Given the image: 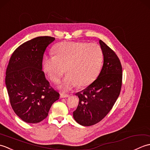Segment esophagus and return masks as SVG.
Wrapping results in <instances>:
<instances>
[{"label": "esophagus", "instance_id": "34e87169", "mask_svg": "<svg viewBox=\"0 0 150 150\" xmlns=\"http://www.w3.org/2000/svg\"><path fill=\"white\" fill-rule=\"evenodd\" d=\"M69 97V95L68 94H63L61 93L60 95V98H67V97Z\"/></svg>", "mask_w": 150, "mask_h": 150}]
</instances>
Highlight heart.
I'll return each mask as SVG.
<instances>
[{
	"label": "heart",
	"mask_w": 150,
	"mask_h": 150,
	"mask_svg": "<svg viewBox=\"0 0 150 150\" xmlns=\"http://www.w3.org/2000/svg\"><path fill=\"white\" fill-rule=\"evenodd\" d=\"M55 55L44 57V71L53 82H58L66 71L68 74L60 81L59 89L68 91L78 85L84 87L91 84L99 75L103 52L95 43L62 42L53 47Z\"/></svg>",
	"instance_id": "b5f03b06"
}]
</instances>
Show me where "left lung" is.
<instances>
[{
	"label": "left lung",
	"mask_w": 150,
	"mask_h": 150,
	"mask_svg": "<svg viewBox=\"0 0 150 150\" xmlns=\"http://www.w3.org/2000/svg\"><path fill=\"white\" fill-rule=\"evenodd\" d=\"M104 62L96 80L75 95L79 98L78 106L73 111L76 122L84 126L94 125L103 119L119 97L122 86V66L113 51L103 40Z\"/></svg>",
	"instance_id": "8db88e82"
}]
</instances>
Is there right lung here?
I'll use <instances>...</instances> for the list:
<instances>
[{
    "instance_id": "add662e5",
    "label": "right lung",
    "mask_w": 150,
    "mask_h": 150,
    "mask_svg": "<svg viewBox=\"0 0 150 150\" xmlns=\"http://www.w3.org/2000/svg\"><path fill=\"white\" fill-rule=\"evenodd\" d=\"M55 39L34 38L18 47L9 59L5 83L10 104L17 115L27 123L46 119L52 105L59 98L42 70L44 53Z\"/></svg>"
}]
</instances>
